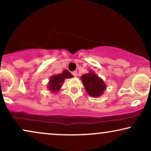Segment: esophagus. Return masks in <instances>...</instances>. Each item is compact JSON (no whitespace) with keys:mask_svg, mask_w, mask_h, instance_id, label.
Here are the masks:
<instances>
[{"mask_svg":"<svg viewBox=\"0 0 151 151\" xmlns=\"http://www.w3.org/2000/svg\"><path fill=\"white\" fill-rule=\"evenodd\" d=\"M72 74H73V75L74 76V77H77V71H74V72H72Z\"/></svg>","mask_w":151,"mask_h":151,"instance_id":"34e87169","label":"esophagus"}]
</instances>
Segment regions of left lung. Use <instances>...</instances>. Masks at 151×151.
<instances>
[{
  "label": "left lung",
  "instance_id": "left-lung-1",
  "mask_svg": "<svg viewBox=\"0 0 151 151\" xmlns=\"http://www.w3.org/2000/svg\"><path fill=\"white\" fill-rule=\"evenodd\" d=\"M81 78L86 91L90 96L99 97L106 89L104 81L92 71L90 73L83 74Z\"/></svg>",
  "mask_w": 151,
  "mask_h": 151
}]
</instances>
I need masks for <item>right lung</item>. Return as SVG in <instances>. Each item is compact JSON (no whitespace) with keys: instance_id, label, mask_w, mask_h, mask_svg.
I'll use <instances>...</instances> for the list:
<instances>
[{"instance_id":"right-lung-1","label":"right lung","mask_w":151,"mask_h":151,"mask_svg":"<svg viewBox=\"0 0 151 151\" xmlns=\"http://www.w3.org/2000/svg\"><path fill=\"white\" fill-rule=\"evenodd\" d=\"M72 77H73V75L67 70H63L62 73L52 76V77H51L49 83L48 88L49 91H51L52 93L57 92V91L60 90L64 80L67 79V78Z\"/></svg>"}]
</instances>
